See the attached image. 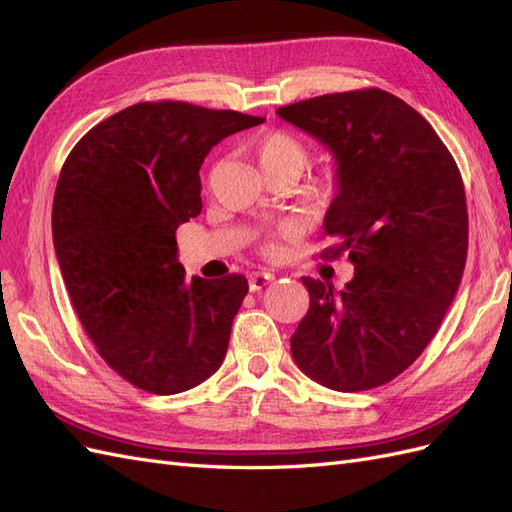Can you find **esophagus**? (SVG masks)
I'll use <instances>...</instances> for the list:
<instances>
[{
    "label": "esophagus",
    "instance_id": "esophagus-1",
    "mask_svg": "<svg viewBox=\"0 0 512 512\" xmlns=\"http://www.w3.org/2000/svg\"><path fill=\"white\" fill-rule=\"evenodd\" d=\"M273 280H275V277H273L271 273L256 271V273L250 275V290H252V292H258V290H262L265 286H269Z\"/></svg>",
    "mask_w": 512,
    "mask_h": 512
}]
</instances>
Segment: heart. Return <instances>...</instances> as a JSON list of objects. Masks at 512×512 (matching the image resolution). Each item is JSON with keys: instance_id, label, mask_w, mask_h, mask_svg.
<instances>
[{"instance_id": "obj_1", "label": "heart", "mask_w": 512, "mask_h": 512, "mask_svg": "<svg viewBox=\"0 0 512 512\" xmlns=\"http://www.w3.org/2000/svg\"><path fill=\"white\" fill-rule=\"evenodd\" d=\"M247 151L256 160L262 175L267 179L275 175H294L299 177L307 166L309 151L299 136L288 130H267L250 138ZM333 190L329 183L327 192ZM277 247L273 241L265 243V254H275Z\"/></svg>"}]
</instances>
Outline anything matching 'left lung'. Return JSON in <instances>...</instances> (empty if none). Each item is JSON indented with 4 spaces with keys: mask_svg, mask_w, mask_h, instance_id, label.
<instances>
[{
    "mask_svg": "<svg viewBox=\"0 0 512 512\" xmlns=\"http://www.w3.org/2000/svg\"><path fill=\"white\" fill-rule=\"evenodd\" d=\"M277 115L333 153V245L320 258L354 265L342 290L303 277L309 309L292 359L327 389H376L421 356L455 299L468 256L461 173L429 121L389 91L327 94Z\"/></svg>",
    "mask_w": 512,
    "mask_h": 512,
    "instance_id": "8db88e82",
    "label": "left lung"
}]
</instances>
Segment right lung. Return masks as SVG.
Listing matches in <instances>:
<instances>
[{
	"label": "right lung",
	"instance_id": "add662e5",
	"mask_svg": "<svg viewBox=\"0 0 512 512\" xmlns=\"http://www.w3.org/2000/svg\"><path fill=\"white\" fill-rule=\"evenodd\" d=\"M265 119L181 100L138 102L91 128L61 166L53 243L98 354L136 389L175 395L222 365L247 280L185 277L175 232L203 209L222 138Z\"/></svg>",
	"mask_w": 512,
	"mask_h": 512
}]
</instances>
